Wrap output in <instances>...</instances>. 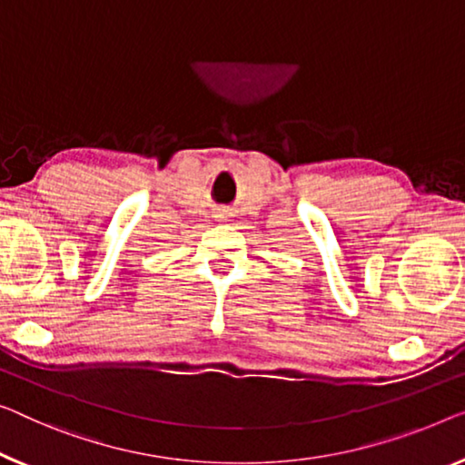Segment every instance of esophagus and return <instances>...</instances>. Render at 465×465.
Wrapping results in <instances>:
<instances>
[{"mask_svg":"<svg viewBox=\"0 0 465 465\" xmlns=\"http://www.w3.org/2000/svg\"><path fill=\"white\" fill-rule=\"evenodd\" d=\"M230 217H232V214L227 211H217V214H214V219H217V221H227Z\"/></svg>","mask_w":465,"mask_h":465,"instance_id":"esophagus-1","label":"esophagus"}]
</instances>
